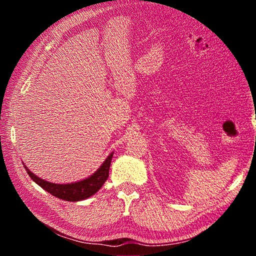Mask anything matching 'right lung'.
I'll list each match as a JSON object with an SVG mask.
<instances>
[{"label": "right lung", "instance_id": "right-lung-1", "mask_svg": "<svg viewBox=\"0 0 256 256\" xmlns=\"http://www.w3.org/2000/svg\"><path fill=\"white\" fill-rule=\"evenodd\" d=\"M114 152H112L106 158L105 162L98 170L94 172L92 176L88 178H84V180L76 182V183H68V184H55L50 183L40 178V177L32 174V172L28 170V167L24 164L26 170H27L28 175L32 177V180L34 183L38 184L42 188H44L47 192L50 193L52 196L60 198V200H66L70 202H76L81 200H86V198L94 196L100 190L104 183L107 180L108 175H110V167L112 162V158Z\"/></svg>", "mask_w": 256, "mask_h": 256}]
</instances>
